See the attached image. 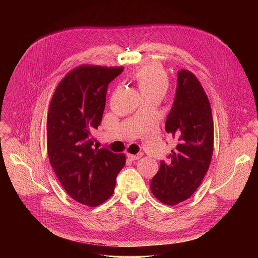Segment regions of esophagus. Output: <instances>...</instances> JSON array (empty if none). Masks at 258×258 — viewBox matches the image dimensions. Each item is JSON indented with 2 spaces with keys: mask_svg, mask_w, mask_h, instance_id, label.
<instances>
[{
  "mask_svg": "<svg viewBox=\"0 0 258 258\" xmlns=\"http://www.w3.org/2000/svg\"><path fill=\"white\" fill-rule=\"evenodd\" d=\"M142 156H143V153H138V154H136V155H131V154H128L127 155V157L130 159V160H132V161H134V160H139L140 158H142Z\"/></svg>",
  "mask_w": 258,
  "mask_h": 258,
  "instance_id": "1",
  "label": "esophagus"
}]
</instances>
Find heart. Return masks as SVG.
Returning a JSON list of instances; mask_svg holds the SVG:
<instances>
[{
  "mask_svg": "<svg viewBox=\"0 0 258 258\" xmlns=\"http://www.w3.org/2000/svg\"><path fill=\"white\" fill-rule=\"evenodd\" d=\"M134 79L142 96L156 95L161 98L169 87L168 74L159 64L139 69L134 74Z\"/></svg>",
  "mask_w": 258,
  "mask_h": 258,
  "instance_id": "1",
  "label": "heart"
}]
</instances>
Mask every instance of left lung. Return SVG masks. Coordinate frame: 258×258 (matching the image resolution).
Instances as JSON below:
<instances>
[{"label":"left lung","mask_w":258,"mask_h":258,"mask_svg":"<svg viewBox=\"0 0 258 258\" xmlns=\"http://www.w3.org/2000/svg\"><path fill=\"white\" fill-rule=\"evenodd\" d=\"M166 132L176 147L161 161L151 181V191L163 204L175 206L187 200L202 184L214 150V122L211 104L198 78L179 71L173 106L168 114Z\"/></svg>","instance_id":"1"}]
</instances>
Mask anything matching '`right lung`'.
<instances>
[{"label": "right lung", "instance_id": "obj_1", "mask_svg": "<svg viewBox=\"0 0 258 258\" xmlns=\"http://www.w3.org/2000/svg\"><path fill=\"white\" fill-rule=\"evenodd\" d=\"M123 68L82 66L68 74L51 98L47 123L50 165L67 192L76 202L96 207L114 191L125 165L124 154L93 147L105 108L108 84Z\"/></svg>", "mask_w": 258, "mask_h": 258}]
</instances>
